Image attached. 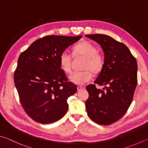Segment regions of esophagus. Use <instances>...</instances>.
<instances>
[{
  "instance_id": "obj_1",
  "label": "esophagus",
  "mask_w": 148,
  "mask_h": 148,
  "mask_svg": "<svg viewBox=\"0 0 148 148\" xmlns=\"http://www.w3.org/2000/svg\"><path fill=\"white\" fill-rule=\"evenodd\" d=\"M83 89H84V88L82 87V86H78V87H77V91H79L80 90H83Z\"/></svg>"
}]
</instances>
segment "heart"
Listing matches in <instances>:
<instances>
[{"mask_svg":"<svg viewBox=\"0 0 148 148\" xmlns=\"http://www.w3.org/2000/svg\"><path fill=\"white\" fill-rule=\"evenodd\" d=\"M73 55L75 57L84 58L82 66L84 71L72 74L69 79L77 85H83L91 79L92 73L98 75L102 71L105 64V58L102 53L97 51V47L87 40L77 43L73 48ZM72 55L63 51L59 57L61 69L67 74L72 71Z\"/></svg>","mask_w":148,"mask_h":148,"instance_id":"heart-1","label":"heart"}]
</instances>
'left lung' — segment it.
Returning a JSON list of instances; mask_svg holds the SVG:
<instances>
[{
    "label": "left lung",
    "instance_id": "8db88e82",
    "mask_svg": "<svg viewBox=\"0 0 148 148\" xmlns=\"http://www.w3.org/2000/svg\"><path fill=\"white\" fill-rule=\"evenodd\" d=\"M86 36L100 44L105 58L104 68L93 84L86 86V111L93 122L110 125L121 119L132 104L137 84V62L124 44L110 36ZM96 84L105 88L97 89Z\"/></svg>",
    "mask_w": 148,
    "mask_h": 148
}]
</instances>
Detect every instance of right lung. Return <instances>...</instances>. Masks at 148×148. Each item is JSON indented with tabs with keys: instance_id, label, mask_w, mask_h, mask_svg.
Wrapping results in <instances>:
<instances>
[{
	"instance_id": "right-lung-1",
	"label": "right lung",
	"mask_w": 148,
	"mask_h": 148,
	"mask_svg": "<svg viewBox=\"0 0 148 148\" xmlns=\"http://www.w3.org/2000/svg\"><path fill=\"white\" fill-rule=\"evenodd\" d=\"M82 35H48L35 40L18 58L14 82L25 112L33 121L51 124L68 110L67 100L77 91L60 68L59 57Z\"/></svg>"
}]
</instances>
